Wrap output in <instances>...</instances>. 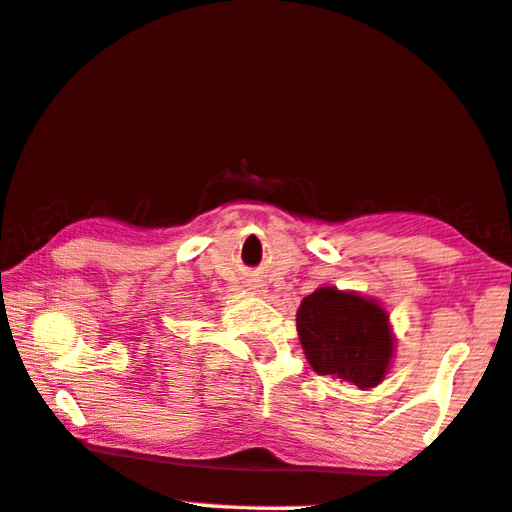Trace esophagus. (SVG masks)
Segmentation results:
<instances>
[{
	"mask_svg": "<svg viewBox=\"0 0 512 512\" xmlns=\"http://www.w3.org/2000/svg\"><path fill=\"white\" fill-rule=\"evenodd\" d=\"M246 287H248V289H253L255 294H264V285H262V282H248Z\"/></svg>",
	"mask_w": 512,
	"mask_h": 512,
	"instance_id": "esophagus-1",
	"label": "esophagus"
}]
</instances>
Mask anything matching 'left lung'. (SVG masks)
I'll use <instances>...</instances> for the list:
<instances>
[{"label": "left lung", "instance_id": "8db88e82", "mask_svg": "<svg viewBox=\"0 0 512 512\" xmlns=\"http://www.w3.org/2000/svg\"><path fill=\"white\" fill-rule=\"evenodd\" d=\"M296 328L316 373L360 389L383 383L392 364L394 335L387 312L376 300L355 291L319 287L300 303Z\"/></svg>", "mask_w": 512, "mask_h": 512}]
</instances>
